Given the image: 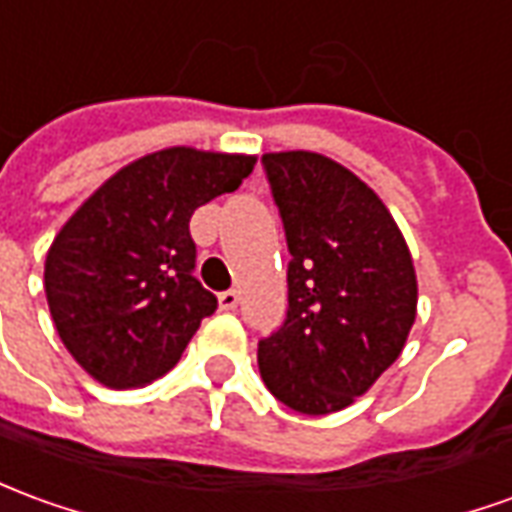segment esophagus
<instances>
[{
	"instance_id": "obj_1",
	"label": "esophagus",
	"mask_w": 512,
	"mask_h": 512,
	"mask_svg": "<svg viewBox=\"0 0 512 512\" xmlns=\"http://www.w3.org/2000/svg\"><path fill=\"white\" fill-rule=\"evenodd\" d=\"M238 302H241V293H238V291L219 293V307H221V310H235V307H238Z\"/></svg>"
}]
</instances>
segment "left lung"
<instances>
[{"mask_svg":"<svg viewBox=\"0 0 512 512\" xmlns=\"http://www.w3.org/2000/svg\"><path fill=\"white\" fill-rule=\"evenodd\" d=\"M263 169L291 263L288 313L257 343V366L282 405L327 416L402 355L416 321V268L388 207L341 163L268 152Z\"/></svg>","mask_w":512,"mask_h":512,"instance_id":"1","label":"left lung"}]
</instances>
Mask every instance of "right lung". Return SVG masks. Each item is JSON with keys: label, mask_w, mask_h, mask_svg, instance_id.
Returning <instances> with one entry per match:
<instances>
[{"label": "right lung", "mask_w": 512, "mask_h": 512, "mask_svg": "<svg viewBox=\"0 0 512 512\" xmlns=\"http://www.w3.org/2000/svg\"><path fill=\"white\" fill-rule=\"evenodd\" d=\"M257 157L171 146L96 188L49 246L55 330L96 382L127 391L177 366L216 296L194 277L191 216L252 174Z\"/></svg>", "instance_id": "right-lung-1"}]
</instances>
